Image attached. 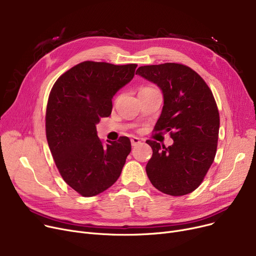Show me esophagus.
<instances>
[{
	"instance_id": "esophagus-1",
	"label": "esophagus",
	"mask_w": 256,
	"mask_h": 256,
	"mask_svg": "<svg viewBox=\"0 0 256 256\" xmlns=\"http://www.w3.org/2000/svg\"><path fill=\"white\" fill-rule=\"evenodd\" d=\"M130 143H132V146H137L138 144L141 143V141H140V139L137 138V137H132V138L130 139Z\"/></svg>"
}]
</instances>
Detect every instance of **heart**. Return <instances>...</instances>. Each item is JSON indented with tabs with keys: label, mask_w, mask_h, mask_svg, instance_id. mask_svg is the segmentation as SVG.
<instances>
[{
	"label": "heart",
	"mask_w": 256,
	"mask_h": 256,
	"mask_svg": "<svg viewBox=\"0 0 256 256\" xmlns=\"http://www.w3.org/2000/svg\"><path fill=\"white\" fill-rule=\"evenodd\" d=\"M143 89H152V88H143Z\"/></svg>",
	"instance_id": "heart-1"
}]
</instances>
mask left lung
Listing matches in <instances>:
<instances>
[{"label": "left lung", "instance_id": "obj_1", "mask_svg": "<svg viewBox=\"0 0 256 256\" xmlns=\"http://www.w3.org/2000/svg\"><path fill=\"white\" fill-rule=\"evenodd\" d=\"M136 74L162 90L164 106L154 130L170 132L173 139L168 147L146 141L152 148L147 176L165 194H189L204 180L217 152L220 117L212 93L202 78L182 64L140 66Z\"/></svg>", "mask_w": 256, "mask_h": 256}]
</instances>
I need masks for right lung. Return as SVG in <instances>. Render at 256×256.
Returning <instances> with one entry per match:
<instances>
[{
	"instance_id": "add662e5",
	"label": "right lung",
	"mask_w": 256,
	"mask_h": 256,
	"mask_svg": "<svg viewBox=\"0 0 256 256\" xmlns=\"http://www.w3.org/2000/svg\"><path fill=\"white\" fill-rule=\"evenodd\" d=\"M137 64L85 61L63 74L48 102L46 132L64 182L84 197L106 191L118 180L132 146L128 137L102 144L96 124L112 112V98L135 76Z\"/></svg>"
}]
</instances>
